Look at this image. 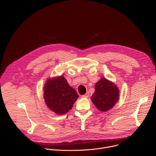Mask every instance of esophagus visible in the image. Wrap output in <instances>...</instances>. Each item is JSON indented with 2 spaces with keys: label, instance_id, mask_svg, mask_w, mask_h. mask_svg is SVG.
Here are the masks:
<instances>
[{
  "label": "esophagus",
  "instance_id": "obj_1",
  "mask_svg": "<svg viewBox=\"0 0 156 156\" xmlns=\"http://www.w3.org/2000/svg\"><path fill=\"white\" fill-rule=\"evenodd\" d=\"M89 95H90V94H89V93L88 92H87L85 94H84V95H83V98H88L89 97Z\"/></svg>",
  "mask_w": 156,
  "mask_h": 156
}]
</instances>
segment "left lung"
<instances>
[{
  "label": "left lung",
  "instance_id": "1",
  "mask_svg": "<svg viewBox=\"0 0 156 156\" xmlns=\"http://www.w3.org/2000/svg\"><path fill=\"white\" fill-rule=\"evenodd\" d=\"M119 99V88L114 83L102 78L96 83L91 101L101 112H107L112 108Z\"/></svg>",
  "mask_w": 156,
  "mask_h": 156
}]
</instances>
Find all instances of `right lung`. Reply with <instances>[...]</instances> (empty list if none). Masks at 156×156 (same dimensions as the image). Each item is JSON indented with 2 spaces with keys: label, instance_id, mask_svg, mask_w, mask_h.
Segmentation results:
<instances>
[{
  "label": "right lung",
  "instance_id": "1",
  "mask_svg": "<svg viewBox=\"0 0 156 156\" xmlns=\"http://www.w3.org/2000/svg\"><path fill=\"white\" fill-rule=\"evenodd\" d=\"M44 93L48 107L58 115L68 112L78 98L76 91L63 76L48 80L44 85Z\"/></svg>",
  "mask_w": 156,
  "mask_h": 156
}]
</instances>
